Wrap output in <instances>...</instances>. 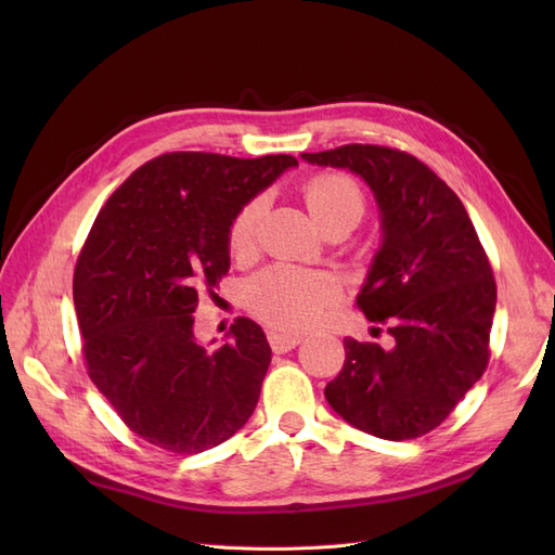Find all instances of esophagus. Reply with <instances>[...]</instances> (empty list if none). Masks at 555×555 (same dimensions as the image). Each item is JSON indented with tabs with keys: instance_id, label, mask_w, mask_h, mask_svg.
<instances>
[{
	"instance_id": "1",
	"label": "esophagus",
	"mask_w": 555,
	"mask_h": 555,
	"mask_svg": "<svg viewBox=\"0 0 555 555\" xmlns=\"http://www.w3.org/2000/svg\"><path fill=\"white\" fill-rule=\"evenodd\" d=\"M300 335L296 333H284V331H268V345L275 351V354H287L296 345H300Z\"/></svg>"
}]
</instances>
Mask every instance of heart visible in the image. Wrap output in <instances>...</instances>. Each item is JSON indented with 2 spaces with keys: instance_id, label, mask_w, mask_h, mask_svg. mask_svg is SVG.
I'll return each instance as SVG.
<instances>
[{
  "instance_id": "b5f03b06",
  "label": "heart",
  "mask_w": 555,
  "mask_h": 555,
  "mask_svg": "<svg viewBox=\"0 0 555 555\" xmlns=\"http://www.w3.org/2000/svg\"><path fill=\"white\" fill-rule=\"evenodd\" d=\"M304 198L312 220L324 231L354 229L365 210L361 188L343 173L312 176L304 184ZM263 206L261 196L249 198L231 217L227 247L233 259H247L257 251ZM340 298L343 289L333 275L282 263L257 273L245 287L247 308L282 331H306L319 324Z\"/></svg>"
}]
</instances>
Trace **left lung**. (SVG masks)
I'll use <instances>...</instances> for the list:
<instances>
[{
	"label": "left lung",
	"mask_w": 555,
	"mask_h": 555,
	"mask_svg": "<svg viewBox=\"0 0 555 555\" xmlns=\"http://www.w3.org/2000/svg\"><path fill=\"white\" fill-rule=\"evenodd\" d=\"M304 159L354 171L375 192L384 243L357 308L393 338L389 349L345 338V365L324 396L347 424L375 438H422L489 365V255L461 198L410 153L349 143Z\"/></svg>",
	"instance_id": "left-lung-1"
}]
</instances>
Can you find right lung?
<instances>
[{"label":"right lung","mask_w":555,"mask_h":555,"mask_svg":"<svg viewBox=\"0 0 555 555\" xmlns=\"http://www.w3.org/2000/svg\"><path fill=\"white\" fill-rule=\"evenodd\" d=\"M294 164L166 153L99 210L74 268L80 351L99 393L145 442L190 456L255 412L271 363L261 326L238 317L231 343L208 351L192 312L229 273L231 217Z\"/></svg>","instance_id":"right-lung-1"}]
</instances>
